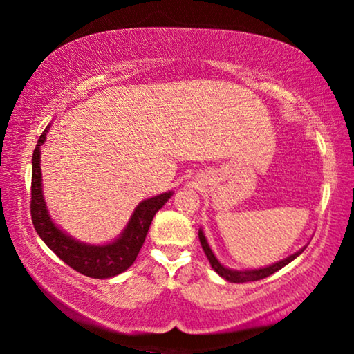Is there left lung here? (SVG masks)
<instances>
[{
  "label": "left lung",
  "mask_w": 354,
  "mask_h": 354,
  "mask_svg": "<svg viewBox=\"0 0 354 354\" xmlns=\"http://www.w3.org/2000/svg\"><path fill=\"white\" fill-rule=\"evenodd\" d=\"M198 236H200V241H201V246L203 250H205L206 253V258L209 259V263L212 266V269L216 270L217 274L221 275V277H224L225 280H229V282H234V283H243V282H254V280H261V279H266L269 277V275H272L274 272H277L283 268V266H287L288 263H292V261L297 258L303 253V250L297 251V253L288 256V258H285L282 261H279V263H275L272 266H268V268H263V269H251V270H232V269H227L222 266L217 258L212 253V250L209 248V245H207V241L205 239V234H203V230L198 232Z\"/></svg>",
  "instance_id": "obj_1"
}]
</instances>
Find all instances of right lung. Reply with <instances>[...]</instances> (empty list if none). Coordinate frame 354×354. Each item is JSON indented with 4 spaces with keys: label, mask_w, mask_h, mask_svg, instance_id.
<instances>
[{
    "label": "right lung",
    "mask_w": 354,
    "mask_h": 354,
    "mask_svg": "<svg viewBox=\"0 0 354 354\" xmlns=\"http://www.w3.org/2000/svg\"><path fill=\"white\" fill-rule=\"evenodd\" d=\"M50 125L43 130L32 156V198L30 214L37 234L45 241L53 253L64 261L77 272L93 279H109L127 270L137 259L140 248L147 239L148 229L156 212L166 205L172 192L145 200L135 207L127 227L122 235L108 245L80 243L66 235L59 227L55 225L48 214L45 200L41 193V169H40V147L45 143Z\"/></svg>",
    "instance_id": "obj_1"
}]
</instances>
